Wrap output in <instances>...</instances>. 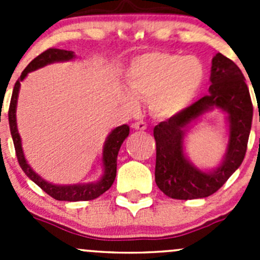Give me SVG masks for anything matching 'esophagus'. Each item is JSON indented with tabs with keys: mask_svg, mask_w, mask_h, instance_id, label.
<instances>
[{
	"mask_svg": "<svg viewBox=\"0 0 260 260\" xmlns=\"http://www.w3.org/2000/svg\"><path fill=\"white\" fill-rule=\"evenodd\" d=\"M132 127L137 131H145L147 128V124H146V122H143V120H138V122L133 123Z\"/></svg>",
	"mask_w": 260,
	"mask_h": 260,
	"instance_id": "obj_1",
	"label": "esophagus"
}]
</instances>
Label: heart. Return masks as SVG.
<instances>
[{
    "instance_id": "b5f03b06",
    "label": "heart",
    "mask_w": 260,
    "mask_h": 260,
    "mask_svg": "<svg viewBox=\"0 0 260 260\" xmlns=\"http://www.w3.org/2000/svg\"><path fill=\"white\" fill-rule=\"evenodd\" d=\"M205 80V67L195 56L153 51L136 57L128 68L124 101L137 109L146 101L154 115L169 118L182 112L198 95Z\"/></svg>"
}]
</instances>
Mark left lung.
I'll return each instance as SVG.
<instances>
[{
  "label": "left lung",
  "instance_id": "1",
  "mask_svg": "<svg viewBox=\"0 0 260 260\" xmlns=\"http://www.w3.org/2000/svg\"><path fill=\"white\" fill-rule=\"evenodd\" d=\"M210 81L208 95L157 124L153 129L154 180L159 190L171 199L191 200L212 195L239 169L245 156L253 103L242 70L234 61L217 52L212 57ZM214 108L228 114L230 143L222 164L216 169L204 173L184 157L183 137L193 120Z\"/></svg>",
  "mask_w": 260,
  "mask_h": 260
}]
</instances>
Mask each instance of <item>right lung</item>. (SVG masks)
Listing matches in <instances>:
<instances>
[{"label": "right lung", "instance_id": "1", "mask_svg": "<svg viewBox=\"0 0 260 260\" xmlns=\"http://www.w3.org/2000/svg\"><path fill=\"white\" fill-rule=\"evenodd\" d=\"M75 55L73 51H68V50L61 49H48L44 52H41L39 56H36L25 70L22 72L21 77L18 78L16 83H15L14 91H12L11 103H10L9 109V123H10V131H11L12 140H14L15 151H16L17 161L20 164L21 169L25 172L26 176L30 180H32L39 187L43 188L48 195L51 196L52 199L59 201H88L94 200V199L99 198L102 193L109 190L112 185H113L115 180V175H117V156L119 152L120 146H122L123 141L128 137L129 135V127L127 124L119 125V127L114 128L109 136L107 137L106 143H104L103 148V166H104V174L101 177V180L96 182L91 183H78V185H54L48 181L41 179L35 171L30 167V165L26 161L25 156H23L22 146H21V138L17 131V123H16V106H17V96L18 91H20L21 81L27 77L30 72H34L36 69L45 67L48 64H52L56 61H69V60L74 59Z\"/></svg>", "mask_w": 260, "mask_h": 260}]
</instances>
